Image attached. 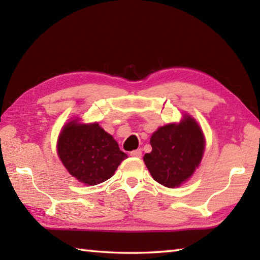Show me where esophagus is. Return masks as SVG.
Segmentation results:
<instances>
[{"mask_svg": "<svg viewBox=\"0 0 260 260\" xmlns=\"http://www.w3.org/2000/svg\"><path fill=\"white\" fill-rule=\"evenodd\" d=\"M129 154H131V156H133V157H141L142 156V151L141 150H135V151H132Z\"/></svg>", "mask_w": 260, "mask_h": 260, "instance_id": "esophagus-1", "label": "esophagus"}]
</instances>
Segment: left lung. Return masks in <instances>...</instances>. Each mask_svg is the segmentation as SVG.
Segmentation results:
<instances>
[{
  "mask_svg": "<svg viewBox=\"0 0 260 260\" xmlns=\"http://www.w3.org/2000/svg\"><path fill=\"white\" fill-rule=\"evenodd\" d=\"M152 152L144 162L152 178L167 187L180 186L200 164L206 141L200 126L185 115L179 124L159 127L151 137Z\"/></svg>",
  "mask_w": 260,
  "mask_h": 260,
  "instance_id": "1",
  "label": "left lung"
}]
</instances>
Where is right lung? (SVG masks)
I'll list each match as a JSON object with an SVG mask.
<instances>
[{"label":"right lung","mask_w":260,"mask_h":260,"mask_svg":"<svg viewBox=\"0 0 260 260\" xmlns=\"http://www.w3.org/2000/svg\"><path fill=\"white\" fill-rule=\"evenodd\" d=\"M57 151L68 172L81 183L96 185L112 178L127 155L98 123L71 120L59 135Z\"/></svg>","instance_id":"obj_1"}]
</instances>
